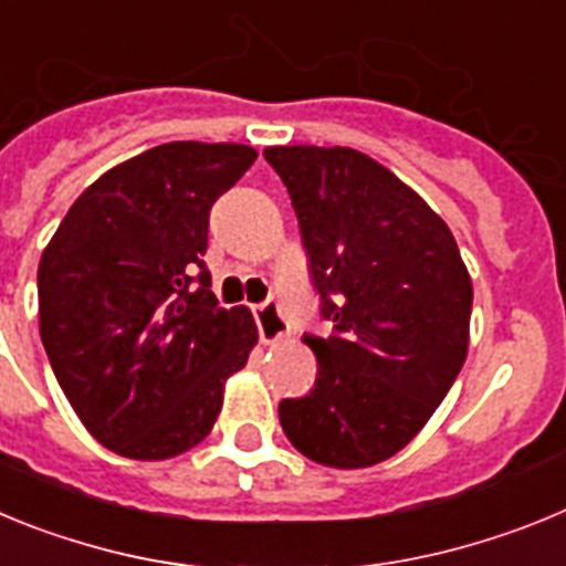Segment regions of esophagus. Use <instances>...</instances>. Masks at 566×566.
<instances>
[{
    "label": "esophagus",
    "instance_id": "34e87169",
    "mask_svg": "<svg viewBox=\"0 0 566 566\" xmlns=\"http://www.w3.org/2000/svg\"><path fill=\"white\" fill-rule=\"evenodd\" d=\"M254 323H258V334L263 343H277V339L286 337L289 328H292L277 300H266V303L254 306Z\"/></svg>",
    "mask_w": 566,
    "mask_h": 566
}]
</instances>
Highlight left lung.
I'll return each instance as SVG.
<instances>
[{
    "label": "left lung",
    "mask_w": 566,
    "mask_h": 566,
    "mask_svg": "<svg viewBox=\"0 0 566 566\" xmlns=\"http://www.w3.org/2000/svg\"><path fill=\"white\" fill-rule=\"evenodd\" d=\"M297 214L328 337L314 388L277 408L289 442L328 468L394 457L468 354L473 286L451 229L397 175L348 147L263 153Z\"/></svg>",
    "instance_id": "left-lung-1"
}]
</instances>
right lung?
<instances>
[{
  "instance_id": "add662e5",
  "label": "right lung",
  "mask_w": 566,
  "mask_h": 566,
  "mask_svg": "<svg viewBox=\"0 0 566 566\" xmlns=\"http://www.w3.org/2000/svg\"><path fill=\"white\" fill-rule=\"evenodd\" d=\"M258 153L172 142L104 172L39 263V332L64 397L127 459L178 457L212 431L258 328L203 263L209 212Z\"/></svg>"
}]
</instances>
